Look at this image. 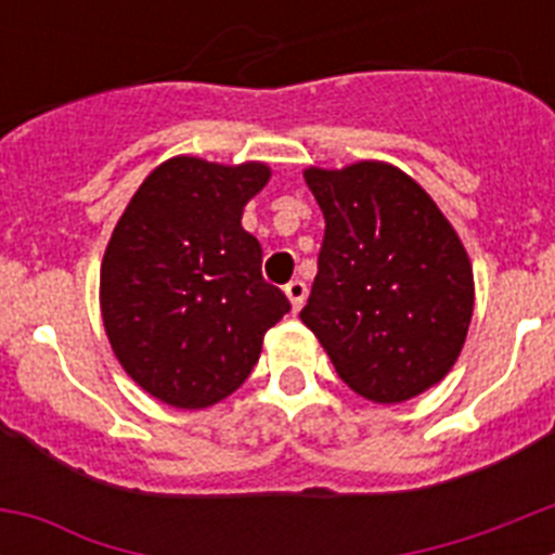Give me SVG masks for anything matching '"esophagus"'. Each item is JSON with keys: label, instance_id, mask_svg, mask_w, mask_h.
<instances>
[{"label": "esophagus", "instance_id": "esophagus-1", "mask_svg": "<svg viewBox=\"0 0 555 555\" xmlns=\"http://www.w3.org/2000/svg\"><path fill=\"white\" fill-rule=\"evenodd\" d=\"M306 292L308 288L302 281L286 283V297H288V302H292V311H300L302 302H306Z\"/></svg>", "mask_w": 555, "mask_h": 555}]
</instances>
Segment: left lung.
Masks as SVG:
<instances>
[{
  "instance_id": "left-lung-1",
  "label": "left lung",
  "mask_w": 555,
  "mask_h": 555,
  "mask_svg": "<svg viewBox=\"0 0 555 555\" xmlns=\"http://www.w3.org/2000/svg\"><path fill=\"white\" fill-rule=\"evenodd\" d=\"M325 217L300 320L338 377L372 403H403L455 364L473 320V267L444 214L405 171L361 160L308 169Z\"/></svg>"
}]
</instances>
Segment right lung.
<instances>
[{
	"instance_id": "1",
	"label": "right lung",
	"mask_w": 555,
	"mask_h": 555,
	"mask_svg": "<svg viewBox=\"0 0 555 555\" xmlns=\"http://www.w3.org/2000/svg\"><path fill=\"white\" fill-rule=\"evenodd\" d=\"M263 164L171 158L132 194L107 242L102 322L127 375L175 409H208L244 384L292 302L263 281L242 228Z\"/></svg>"
}]
</instances>
